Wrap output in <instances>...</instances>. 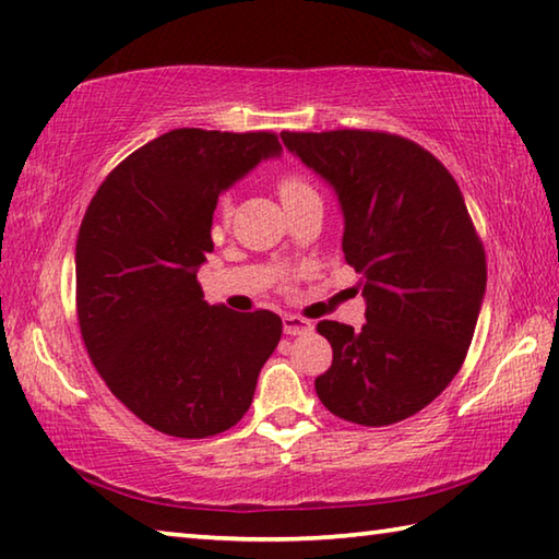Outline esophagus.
Instances as JSON below:
<instances>
[{
    "mask_svg": "<svg viewBox=\"0 0 559 559\" xmlns=\"http://www.w3.org/2000/svg\"><path fill=\"white\" fill-rule=\"evenodd\" d=\"M283 332L286 334H306V332H312V322L300 318V314H286L283 318Z\"/></svg>",
    "mask_w": 559,
    "mask_h": 559,
    "instance_id": "obj_1",
    "label": "esophagus"
}]
</instances>
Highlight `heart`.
I'll return each instance as SVG.
<instances>
[{
	"mask_svg": "<svg viewBox=\"0 0 559 559\" xmlns=\"http://www.w3.org/2000/svg\"><path fill=\"white\" fill-rule=\"evenodd\" d=\"M278 195L283 200V205H290V202H296L300 198L314 195V190L308 182V178H302L300 174H283L278 178ZM231 210H235V202H231L229 192H225L217 202V217L222 222H227L231 217Z\"/></svg>",
	"mask_w": 559,
	"mask_h": 559,
	"instance_id": "1",
	"label": "heart"
}]
</instances>
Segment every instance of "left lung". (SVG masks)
I'll use <instances>...</instances> for the list:
<instances>
[{
  "label": "left lung",
  "mask_w": 559,
  "mask_h": 559,
  "mask_svg": "<svg viewBox=\"0 0 559 559\" xmlns=\"http://www.w3.org/2000/svg\"><path fill=\"white\" fill-rule=\"evenodd\" d=\"M283 144L337 192L342 251L361 273V330L318 322L332 367L324 408L381 428L411 418L462 369L486 290V253L462 190L430 151L385 131H283Z\"/></svg>",
  "instance_id": "obj_1"
}]
</instances>
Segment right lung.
Wrapping results in <instances>:
<instances>
[{"mask_svg": "<svg viewBox=\"0 0 559 559\" xmlns=\"http://www.w3.org/2000/svg\"><path fill=\"white\" fill-rule=\"evenodd\" d=\"M281 151L271 131L174 129L121 160L85 212L80 334L109 391L158 432L237 425L281 340L276 312L207 306L198 283L219 192Z\"/></svg>", "mask_w": 559, "mask_h": 559, "instance_id": "obj_1", "label": "right lung"}]
</instances>
